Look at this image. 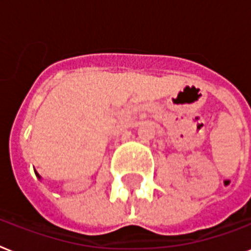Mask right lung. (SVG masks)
Segmentation results:
<instances>
[{
	"label": "right lung",
	"instance_id": "obj_1",
	"mask_svg": "<svg viewBox=\"0 0 251 251\" xmlns=\"http://www.w3.org/2000/svg\"><path fill=\"white\" fill-rule=\"evenodd\" d=\"M36 175H37V178H38V179H41V176H40V175L37 174V173H36Z\"/></svg>",
	"mask_w": 251,
	"mask_h": 251
}]
</instances>
